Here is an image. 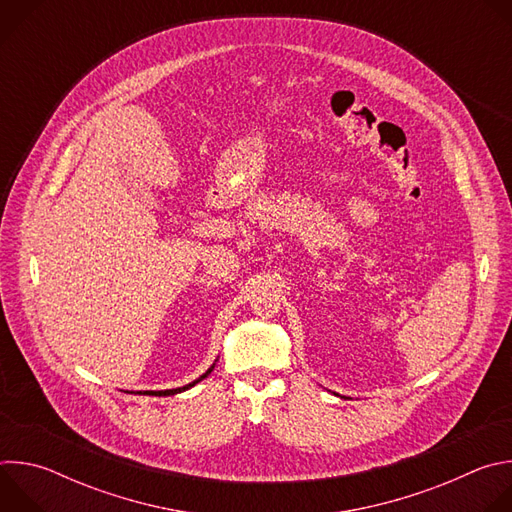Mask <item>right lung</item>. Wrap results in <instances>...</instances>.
Returning <instances> with one entry per match:
<instances>
[{"label":"right lung","instance_id":"obj_1","mask_svg":"<svg viewBox=\"0 0 512 512\" xmlns=\"http://www.w3.org/2000/svg\"><path fill=\"white\" fill-rule=\"evenodd\" d=\"M214 364H216V360L212 362V367L204 373V375H200L196 381H192V383H188V385H184V387H178V389H166V391H137L135 395H152V397H170V395H176V393H182V391H188V389H192L194 385H198L202 379H206L212 371H214ZM127 393V391H125Z\"/></svg>","mask_w":512,"mask_h":512}]
</instances>
